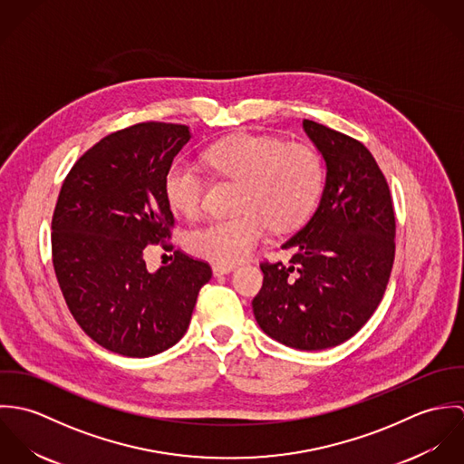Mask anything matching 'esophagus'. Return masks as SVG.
<instances>
[{"label":"esophagus","instance_id":"obj_1","mask_svg":"<svg viewBox=\"0 0 464 464\" xmlns=\"http://www.w3.org/2000/svg\"><path fill=\"white\" fill-rule=\"evenodd\" d=\"M234 269H236V266H212V273H214L216 276H221V275H228V273H230V271H234Z\"/></svg>","mask_w":464,"mask_h":464}]
</instances>
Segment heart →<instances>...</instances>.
<instances>
[{
  "label": "heart",
  "instance_id": "1",
  "mask_svg": "<svg viewBox=\"0 0 464 464\" xmlns=\"http://www.w3.org/2000/svg\"><path fill=\"white\" fill-rule=\"evenodd\" d=\"M205 162L221 177L241 182L234 218L212 219L191 232V250L216 265L243 261L263 239L267 225L289 230L313 210L324 186L320 155L307 144H284L278 139L243 133L221 140L205 151ZM169 205L188 216H198L205 179L198 166L179 159L164 179Z\"/></svg>",
  "mask_w": 464,
  "mask_h": 464
}]
</instances>
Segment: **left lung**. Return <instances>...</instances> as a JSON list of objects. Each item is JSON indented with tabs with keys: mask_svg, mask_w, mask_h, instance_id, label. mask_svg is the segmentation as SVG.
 Instances as JSON below:
<instances>
[{
	"mask_svg": "<svg viewBox=\"0 0 464 464\" xmlns=\"http://www.w3.org/2000/svg\"><path fill=\"white\" fill-rule=\"evenodd\" d=\"M325 162L314 214L284 245L291 265L263 263L252 307L271 339L325 350L350 339L379 307L395 259V212L388 182L359 140L304 120Z\"/></svg>",
	"mask_w": 464,
	"mask_h": 464,
	"instance_id": "8db88e82",
	"label": "left lung"
}]
</instances>
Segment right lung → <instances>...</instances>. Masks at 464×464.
Listing matches in <instances>:
<instances>
[{
    "label": "right lung",
    "mask_w": 464,
    "mask_h": 464,
    "mask_svg": "<svg viewBox=\"0 0 464 464\" xmlns=\"http://www.w3.org/2000/svg\"><path fill=\"white\" fill-rule=\"evenodd\" d=\"M186 125L139 123L87 150L52 221L53 267L67 307L92 341L127 357L157 355L188 331L210 266L182 252L148 271L144 250L175 223L164 179L189 142Z\"/></svg>",
    "instance_id": "add662e5"
}]
</instances>
